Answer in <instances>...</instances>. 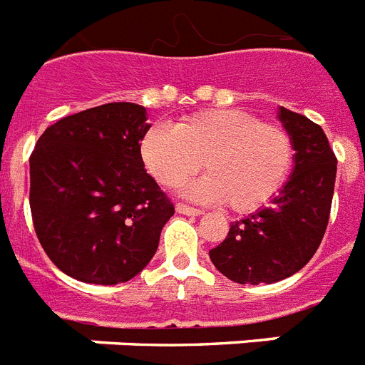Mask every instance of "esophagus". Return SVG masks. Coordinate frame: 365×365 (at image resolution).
Wrapping results in <instances>:
<instances>
[{"label":"esophagus","mask_w":365,"mask_h":365,"mask_svg":"<svg viewBox=\"0 0 365 365\" xmlns=\"http://www.w3.org/2000/svg\"><path fill=\"white\" fill-rule=\"evenodd\" d=\"M177 212H180V215H186V217H200L201 212L200 209H196V207H190V205H186V203H177Z\"/></svg>","instance_id":"obj_1"}]
</instances>
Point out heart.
I'll use <instances>...</instances> for the list:
<instances>
[{
  "instance_id": "1",
  "label": "heart",
  "mask_w": 365,
  "mask_h": 365,
  "mask_svg": "<svg viewBox=\"0 0 365 365\" xmlns=\"http://www.w3.org/2000/svg\"><path fill=\"white\" fill-rule=\"evenodd\" d=\"M141 156L160 185L175 188L200 171L190 188L197 200L224 201L233 212L265 207L287 182L294 160L290 133L243 109H203L177 126L156 124L145 133Z\"/></svg>"
}]
</instances>
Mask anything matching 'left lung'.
<instances>
[{
    "label": "left lung",
    "instance_id": "1",
    "mask_svg": "<svg viewBox=\"0 0 365 365\" xmlns=\"http://www.w3.org/2000/svg\"><path fill=\"white\" fill-rule=\"evenodd\" d=\"M282 126L292 137L294 169L279 196L250 217L232 222L209 250L222 275L239 284H271L294 275L319 249L330 220L337 158L319 124L284 107Z\"/></svg>",
    "mask_w": 365,
    "mask_h": 365
}]
</instances>
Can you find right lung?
Listing matches in <instances>:
<instances>
[{"mask_svg":"<svg viewBox=\"0 0 365 365\" xmlns=\"http://www.w3.org/2000/svg\"><path fill=\"white\" fill-rule=\"evenodd\" d=\"M147 109L118 101L66 116L30 156V209L41 247L66 275L130 281L150 262L175 207L147 173Z\"/></svg>","mask_w":365,"mask_h":365,"instance_id":"add662e5","label":"right lung"}]
</instances>
